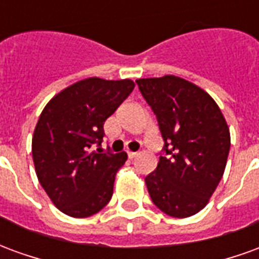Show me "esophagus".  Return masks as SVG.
I'll use <instances>...</instances> for the list:
<instances>
[{
	"instance_id": "esophagus-1",
	"label": "esophagus",
	"mask_w": 259,
	"mask_h": 259,
	"mask_svg": "<svg viewBox=\"0 0 259 259\" xmlns=\"http://www.w3.org/2000/svg\"><path fill=\"white\" fill-rule=\"evenodd\" d=\"M137 154H139V152H136V151H129V152H127V155H129L130 159H133V158L137 157Z\"/></svg>"
}]
</instances>
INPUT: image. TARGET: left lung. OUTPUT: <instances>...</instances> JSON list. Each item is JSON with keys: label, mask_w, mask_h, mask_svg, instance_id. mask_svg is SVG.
<instances>
[{"label": "left lung", "mask_w": 259, "mask_h": 259, "mask_svg": "<svg viewBox=\"0 0 259 259\" xmlns=\"http://www.w3.org/2000/svg\"><path fill=\"white\" fill-rule=\"evenodd\" d=\"M163 139L157 169L146 176L152 202L174 218H187L208 204L222 179L230 133L218 104L187 80L166 74L137 79Z\"/></svg>", "instance_id": "1"}]
</instances>
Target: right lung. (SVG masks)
Instances as JSON below:
<instances>
[{
  "label": "right lung",
  "instance_id": "right-lung-1",
  "mask_svg": "<svg viewBox=\"0 0 259 259\" xmlns=\"http://www.w3.org/2000/svg\"><path fill=\"white\" fill-rule=\"evenodd\" d=\"M133 89L129 79L89 77L58 93L42 109L31 140L33 162L42 189L69 217H91L111 200L127 154L100 148L104 122Z\"/></svg>",
  "mask_w": 259,
  "mask_h": 259
}]
</instances>
